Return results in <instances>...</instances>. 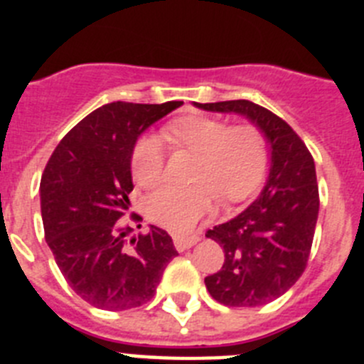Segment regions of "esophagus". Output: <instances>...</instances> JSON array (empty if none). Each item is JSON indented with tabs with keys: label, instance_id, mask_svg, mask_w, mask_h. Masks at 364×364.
Wrapping results in <instances>:
<instances>
[{
	"label": "esophagus",
	"instance_id": "34e87169",
	"mask_svg": "<svg viewBox=\"0 0 364 364\" xmlns=\"http://www.w3.org/2000/svg\"><path fill=\"white\" fill-rule=\"evenodd\" d=\"M198 240H200L198 235H191V237H186V235H173V242H175V247L178 252H186V250H189L191 246H195Z\"/></svg>",
	"mask_w": 364,
	"mask_h": 364
}]
</instances>
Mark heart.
Segmentation results:
<instances>
[{"label": "heart", "instance_id": "b5f03b06", "mask_svg": "<svg viewBox=\"0 0 364 364\" xmlns=\"http://www.w3.org/2000/svg\"><path fill=\"white\" fill-rule=\"evenodd\" d=\"M167 142L198 153L193 173L197 184L166 186L147 198V217L175 233H188L210 213L218 193L228 202H240L255 193L264 176L266 140L253 125L230 127L211 117H182L164 129ZM131 173L136 184L153 188L166 175V149L159 136L144 134L131 154Z\"/></svg>", "mask_w": 364, "mask_h": 364}]
</instances>
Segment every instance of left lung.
<instances>
[{
	"instance_id": "1",
	"label": "left lung",
	"mask_w": 364,
	"mask_h": 364,
	"mask_svg": "<svg viewBox=\"0 0 364 364\" xmlns=\"http://www.w3.org/2000/svg\"><path fill=\"white\" fill-rule=\"evenodd\" d=\"M195 107L246 117L269 146L268 180L257 200L205 233L226 255L220 272L204 279L211 297L226 306H262L290 290L306 268L319 215L314 159L290 125L250 100Z\"/></svg>"
}]
</instances>
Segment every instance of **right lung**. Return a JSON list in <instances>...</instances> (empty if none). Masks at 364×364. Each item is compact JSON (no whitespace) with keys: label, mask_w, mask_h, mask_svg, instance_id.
<instances>
[{"label":"right lung","mask_w":364,"mask_h":364,"mask_svg":"<svg viewBox=\"0 0 364 364\" xmlns=\"http://www.w3.org/2000/svg\"><path fill=\"white\" fill-rule=\"evenodd\" d=\"M184 102H112L87 114L58 144L41 176L45 240L65 281L83 301L122 311L151 301L178 252L156 226L125 242L122 218L133 191L138 136ZM140 220L138 215H131Z\"/></svg>","instance_id":"obj_1"}]
</instances>
